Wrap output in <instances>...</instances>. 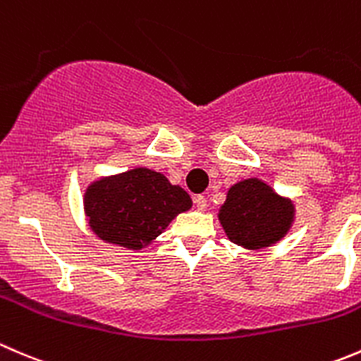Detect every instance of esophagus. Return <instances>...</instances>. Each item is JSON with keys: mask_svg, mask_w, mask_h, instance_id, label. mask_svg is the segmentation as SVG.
I'll use <instances>...</instances> for the list:
<instances>
[{"mask_svg": "<svg viewBox=\"0 0 361 361\" xmlns=\"http://www.w3.org/2000/svg\"><path fill=\"white\" fill-rule=\"evenodd\" d=\"M195 203H196V209H198V210H205L207 209V200L203 198V196H196Z\"/></svg>", "mask_w": 361, "mask_h": 361, "instance_id": "esophagus-1", "label": "esophagus"}]
</instances>
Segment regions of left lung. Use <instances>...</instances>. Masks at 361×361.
Masks as SVG:
<instances>
[{
    "instance_id": "1",
    "label": "left lung",
    "mask_w": 361,
    "mask_h": 361,
    "mask_svg": "<svg viewBox=\"0 0 361 361\" xmlns=\"http://www.w3.org/2000/svg\"><path fill=\"white\" fill-rule=\"evenodd\" d=\"M297 207L269 182L251 177L231 185L219 207L224 233L245 251H259L283 240L291 230Z\"/></svg>"
}]
</instances>
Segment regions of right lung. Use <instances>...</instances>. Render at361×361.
<instances>
[{"label": "right lung", "instance_id": "add662e5", "mask_svg": "<svg viewBox=\"0 0 361 361\" xmlns=\"http://www.w3.org/2000/svg\"><path fill=\"white\" fill-rule=\"evenodd\" d=\"M191 207V196L180 185L147 166L99 177L84 192L85 221L92 233L105 244L131 251L152 244Z\"/></svg>", "mask_w": 361, "mask_h": 361}]
</instances>
